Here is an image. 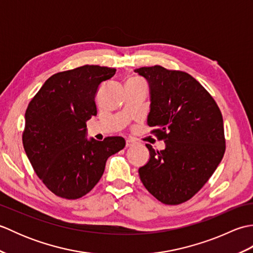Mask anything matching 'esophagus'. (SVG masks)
Masks as SVG:
<instances>
[{
    "label": "esophagus",
    "instance_id": "obj_1",
    "mask_svg": "<svg viewBox=\"0 0 253 253\" xmlns=\"http://www.w3.org/2000/svg\"><path fill=\"white\" fill-rule=\"evenodd\" d=\"M132 146H135V141L131 140V139L126 140V147H132Z\"/></svg>",
    "mask_w": 253,
    "mask_h": 253
}]
</instances>
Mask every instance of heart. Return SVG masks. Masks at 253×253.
Instances as JSON below:
<instances>
[{
	"label": "heart",
	"mask_w": 253,
	"mask_h": 253,
	"mask_svg": "<svg viewBox=\"0 0 253 253\" xmlns=\"http://www.w3.org/2000/svg\"><path fill=\"white\" fill-rule=\"evenodd\" d=\"M131 79H133V80H140V79H138V78H131Z\"/></svg>",
	"instance_id": "b5f03b06"
}]
</instances>
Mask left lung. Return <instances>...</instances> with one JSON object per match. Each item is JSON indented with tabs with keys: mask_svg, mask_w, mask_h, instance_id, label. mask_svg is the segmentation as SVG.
<instances>
[{
	"mask_svg": "<svg viewBox=\"0 0 253 253\" xmlns=\"http://www.w3.org/2000/svg\"><path fill=\"white\" fill-rule=\"evenodd\" d=\"M149 84L147 124L165 149L150 151L139 169L143 186L159 201L189 200L212 176L225 153L222 113L208 91L189 74L162 66L135 69Z\"/></svg>",
	"mask_w": 253,
	"mask_h": 253,
	"instance_id": "1",
	"label": "left lung"
}]
</instances>
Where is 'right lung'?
<instances>
[{
	"label": "right lung",
	"mask_w": 253,
	"mask_h": 253,
	"mask_svg": "<svg viewBox=\"0 0 253 253\" xmlns=\"http://www.w3.org/2000/svg\"><path fill=\"white\" fill-rule=\"evenodd\" d=\"M115 73L98 65L57 73L27 107L25 152L38 177L58 197L87 195L103 175L107 159L125 147L123 137L87 138L85 122L96 115V92Z\"/></svg>",
	"instance_id": "add662e5"
}]
</instances>
